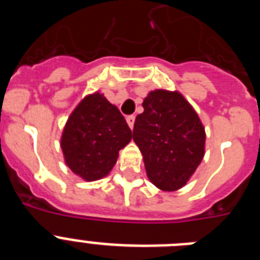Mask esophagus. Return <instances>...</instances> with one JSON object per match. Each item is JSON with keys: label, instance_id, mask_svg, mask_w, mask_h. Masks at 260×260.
Masks as SVG:
<instances>
[{"label": "esophagus", "instance_id": "1", "mask_svg": "<svg viewBox=\"0 0 260 260\" xmlns=\"http://www.w3.org/2000/svg\"><path fill=\"white\" fill-rule=\"evenodd\" d=\"M126 121H127L128 127H130V128L134 127V122H135V117L134 116H127V117H126Z\"/></svg>", "mask_w": 260, "mask_h": 260}]
</instances>
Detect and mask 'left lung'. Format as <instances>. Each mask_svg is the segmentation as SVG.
<instances>
[{
    "mask_svg": "<svg viewBox=\"0 0 260 260\" xmlns=\"http://www.w3.org/2000/svg\"><path fill=\"white\" fill-rule=\"evenodd\" d=\"M142 105L133 139L143 155L147 177L162 191L180 190L204 157L203 123L178 91L153 89Z\"/></svg>",
    "mask_w": 260,
    "mask_h": 260,
    "instance_id": "1",
    "label": "left lung"
}]
</instances>
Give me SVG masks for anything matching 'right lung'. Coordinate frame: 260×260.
<instances>
[{
  "mask_svg": "<svg viewBox=\"0 0 260 260\" xmlns=\"http://www.w3.org/2000/svg\"><path fill=\"white\" fill-rule=\"evenodd\" d=\"M132 138V130L118 108L96 91L84 96L71 112L59 144L70 171L92 182L110 173L119 150Z\"/></svg>",
  "mask_w": 260,
  "mask_h": 260,
  "instance_id": "obj_1",
  "label": "right lung"
}]
</instances>
